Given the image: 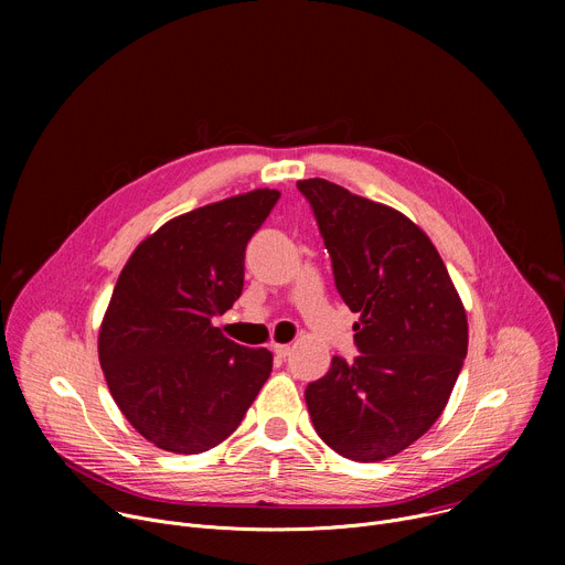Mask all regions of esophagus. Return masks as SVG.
<instances>
[{
	"label": "esophagus",
	"instance_id": "1",
	"mask_svg": "<svg viewBox=\"0 0 565 565\" xmlns=\"http://www.w3.org/2000/svg\"><path fill=\"white\" fill-rule=\"evenodd\" d=\"M273 353L279 358V360H286L290 355V347L288 344H273Z\"/></svg>",
	"mask_w": 565,
	"mask_h": 565
}]
</instances>
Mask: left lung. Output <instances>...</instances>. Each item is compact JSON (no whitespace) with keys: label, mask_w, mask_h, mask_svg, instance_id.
Listing matches in <instances>:
<instances>
[{"label":"left lung","mask_w":565,"mask_h":565,"mask_svg":"<svg viewBox=\"0 0 565 565\" xmlns=\"http://www.w3.org/2000/svg\"><path fill=\"white\" fill-rule=\"evenodd\" d=\"M344 303L360 312L353 362L306 386L315 431L340 456L377 462L443 414L467 355V315L429 236L405 214L324 179L299 181Z\"/></svg>","instance_id":"1"}]
</instances>
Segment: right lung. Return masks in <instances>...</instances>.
I'll return each instance as SVG.
<instances>
[{
	"instance_id": "add662e5",
	"label": "right lung",
	"mask_w": 565,
	"mask_h": 565,
	"mask_svg": "<svg viewBox=\"0 0 565 565\" xmlns=\"http://www.w3.org/2000/svg\"><path fill=\"white\" fill-rule=\"evenodd\" d=\"M277 190L238 194L158 227L122 268L98 355L131 427L156 447L201 454L244 420L273 371L268 349L227 340L212 317L244 290V259Z\"/></svg>"
}]
</instances>
